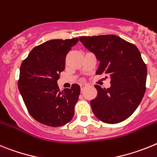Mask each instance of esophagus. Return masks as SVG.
I'll use <instances>...</instances> for the list:
<instances>
[{"mask_svg":"<svg viewBox=\"0 0 157 157\" xmlns=\"http://www.w3.org/2000/svg\"><path fill=\"white\" fill-rule=\"evenodd\" d=\"M86 87H87V84H80V88H81V90L84 89V88H86Z\"/></svg>","mask_w":157,"mask_h":157,"instance_id":"obj_1","label":"esophagus"}]
</instances>
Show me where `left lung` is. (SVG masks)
<instances>
[{
    "instance_id": "1",
    "label": "left lung",
    "mask_w": 157,
    "mask_h": 157,
    "mask_svg": "<svg viewBox=\"0 0 157 157\" xmlns=\"http://www.w3.org/2000/svg\"><path fill=\"white\" fill-rule=\"evenodd\" d=\"M80 41L99 61L96 74H108L111 87L95 85L97 97L91 101L94 114L115 124L133 114L146 90L147 67L137 46L117 35L80 36Z\"/></svg>"
}]
</instances>
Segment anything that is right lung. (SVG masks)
I'll return each mask as SVG.
<instances>
[{
  "instance_id": "add662e5",
  "label": "right lung",
  "mask_w": 157,
  "mask_h": 157,
  "mask_svg": "<svg viewBox=\"0 0 157 157\" xmlns=\"http://www.w3.org/2000/svg\"><path fill=\"white\" fill-rule=\"evenodd\" d=\"M78 38L52 39L32 49L20 66L18 88L31 117L46 126L58 127L70 122L80 88L60 90L57 80L65 69V58Z\"/></svg>"
}]
</instances>
